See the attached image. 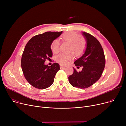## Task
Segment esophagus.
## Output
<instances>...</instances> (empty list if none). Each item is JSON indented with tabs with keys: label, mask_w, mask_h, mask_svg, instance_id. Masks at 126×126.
<instances>
[{
	"label": "esophagus",
	"mask_w": 126,
	"mask_h": 126,
	"mask_svg": "<svg viewBox=\"0 0 126 126\" xmlns=\"http://www.w3.org/2000/svg\"><path fill=\"white\" fill-rule=\"evenodd\" d=\"M60 67L61 68H64V67H66V66L63 65L62 64H60Z\"/></svg>",
	"instance_id": "34e87169"
}]
</instances>
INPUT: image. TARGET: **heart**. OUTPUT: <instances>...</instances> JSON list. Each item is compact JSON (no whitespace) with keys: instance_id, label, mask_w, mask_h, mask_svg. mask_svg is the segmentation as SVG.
<instances>
[{"instance_id":"b5f03b06","label":"heart","mask_w":126,"mask_h":126,"mask_svg":"<svg viewBox=\"0 0 126 126\" xmlns=\"http://www.w3.org/2000/svg\"><path fill=\"white\" fill-rule=\"evenodd\" d=\"M61 40L63 42H69L67 49L69 52H61L55 57L56 61L62 65H67L72 59L73 54L76 57H79L84 52L86 47V40L82 35H78L74 31L66 32L61 36ZM60 42L58 39H55L50 45V48L54 54H57L59 51Z\"/></svg>"}]
</instances>
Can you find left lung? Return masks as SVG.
<instances>
[{
  "mask_svg": "<svg viewBox=\"0 0 126 126\" xmlns=\"http://www.w3.org/2000/svg\"><path fill=\"white\" fill-rule=\"evenodd\" d=\"M83 35L87 41V47L83 55L74 62L81 71L74 68V72L68 77L70 84L73 87L81 89L89 87L98 80L105 66V57L102 46L97 39L89 33L84 32Z\"/></svg>",
  "mask_w": 126,
  "mask_h": 126,
  "instance_id": "1",
  "label": "left lung"
}]
</instances>
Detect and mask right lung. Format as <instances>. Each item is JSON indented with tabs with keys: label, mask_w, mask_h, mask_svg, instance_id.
Listing matches in <instances>:
<instances>
[{
	"label": "right lung",
	"mask_w": 126,
	"mask_h": 126,
	"mask_svg": "<svg viewBox=\"0 0 126 126\" xmlns=\"http://www.w3.org/2000/svg\"><path fill=\"white\" fill-rule=\"evenodd\" d=\"M62 32H47L32 38L26 44L22 55L21 65L27 81L38 89L49 87L54 81L57 72L60 69L57 63L45 65L46 59L52 56L50 45Z\"/></svg>",
	"instance_id": "obj_1"
}]
</instances>
